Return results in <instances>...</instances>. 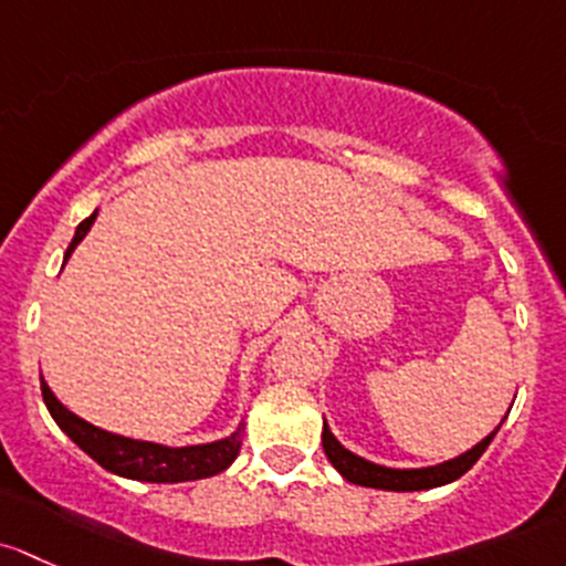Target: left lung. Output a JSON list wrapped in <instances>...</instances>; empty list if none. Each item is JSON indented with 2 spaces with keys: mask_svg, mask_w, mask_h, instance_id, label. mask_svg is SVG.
Here are the masks:
<instances>
[{
  "mask_svg": "<svg viewBox=\"0 0 566 566\" xmlns=\"http://www.w3.org/2000/svg\"><path fill=\"white\" fill-rule=\"evenodd\" d=\"M504 419H501V422H504ZM501 422L485 436V439L480 441V444H474L471 450H465L463 455L444 460V463L424 465V469H389V465L373 463V460L354 455L352 450H346V447L335 439V433L329 430L326 419H324V430H322V444H324L326 458H329V463L340 471L343 480L354 482V485L376 488V491H395V493L430 491V488L450 485V482H455L458 476H463L465 471H469L471 465L480 460L482 452L488 450V444L493 441V436L499 433Z\"/></svg>",
  "mask_w": 566,
  "mask_h": 566,
  "instance_id": "8db88e82",
  "label": "left lung"
}]
</instances>
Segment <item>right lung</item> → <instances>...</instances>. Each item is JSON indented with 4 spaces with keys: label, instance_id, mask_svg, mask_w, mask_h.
Returning <instances> with one entry per match:
<instances>
[{
    "label": "right lung",
    "instance_id": "right-lung-1",
    "mask_svg": "<svg viewBox=\"0 0 566 566\" xmlns=\"http://www.w3.org/2000/svg\"><path fill=\"white\" fill-rule=\"evenodd\" d=\"M97 218V209L86 220H81L78 229H75L73 242L67 244L65 261L73 255V250L78 248L81 240L90 234L92 223ZM40 389H43L45 409H49L54 422L86 452L92 460L111 471V474L127 476V480L138 482H193V480H207V476L220 474V471L229 469L240 455L242 447V428L244 419L237 424V430L226 439L207 441V444H188V447H168V444H155V441H142V439H127V436L108 433V430L97 428V424L86 422L78 413H73L67 406H62L56 400V395L51 392V387L45 384V378H40Z\"/></svg>",
    "mask_w": 566,
    "mask_h": 566
}]
</instances>
